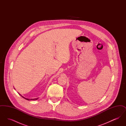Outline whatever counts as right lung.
I'll return each instance as SVG.
<instances>
[{"instance_id": "obj_1", "label": "right lung", "mask_w": 126, "mask_h": 126, "mask_svg": "<svg viewBox=\"0 0 126 126\" xmlns=\"http://www.w3.org/2000/svg\"><path fill=\"white\" fill-rule=\"evenodd\" d=\"M18 94H19V93H18ZM20 94L21 96H22V97H23L25 99H26V100H28V101H29V100H37V99H38V98H35V99H27V98H24V97L23 96H22L20 94Z\"/></svg>"}]
</instances>
